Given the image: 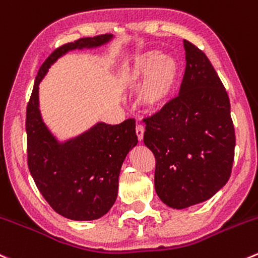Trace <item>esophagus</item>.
<instances>
[{"instance_id": "esophagus-1", "label": "esophagus", "mask_w": 258, "mask_h": 258, "mask_svg": "<svg viewBox=\"0 0 258 258\" xmlns=\"http://www.w3.org/2000/svg\"><path fill=\"white\" fill-rule=\"evenodd\" d=\"M144 132H145V127L144 124L139 123L136 126V135H137V139H139V141H142V139H144Z\"/></svg>"}]
</instances>
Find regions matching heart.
<instances>
[{
  "instance_id": "heart-1",
  "label": "heart",
  "mask_w": 258,
  "mask_h": 258,
  "mask_svg": "<svg viewBox=\"0 0 258 258\" xmlns=\"http://www.w3.org/2000/svg\"><path fill=\"white\" fill-rule=\"evenodd\" d=\"M179 66L169 55L147 51L137 55L124 69L123 82L137 87V104L145 111L157 112L166 107L176 92Z\"/></svg>"
}]
</instances>
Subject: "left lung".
<instances>
[{"label": "left lung", "mask_w": 258, "mask_h": 258, "mask_svg": "<svg viewBox=\"0 0 258 258\" xmlns=\"http://www.w3.org/2000/svg\"><path fill=\"white\" fill-rule=\"evenodd\" d=\"M179 96L144 119V142L155 155V190L162 203L184 209L226 185L234 159L231 103L207 55L184 40Z\"/></svg>", "instance_id": "obj_1"}]
</instances>
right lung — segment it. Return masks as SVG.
<instances>
[{
    "label": "right lung",
    "instance_id": "1",
    "mask_svg": "<svg viewBox=\"0 0 258 258\" xmlns=\"http://www.w3.org/2000/svg\"><path fill=\"white\" fill-rule=\"evenodd\" d=\"M111 34L82 37L55 49L39 69L26 108L27 165L45 201L73 221L103 217L114 204L118 176L127 154L137 145L134 118L119 124L98 122L74 139L59 142L39 109V84L50 67L71 50L107 44Z\"/></svg>",
    "mask_w": 258,
    "mask_h": 258
}]
</instances>
